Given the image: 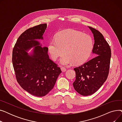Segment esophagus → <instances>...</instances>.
<instances>
[{"instance_id":"1","label":"esophagus","mask_w":122,"mask_h":122,"mask_svg":"<svg viewBox=\"0 0 122 122\" xmlns=\"http://www.w3.org/2000/svg\"><path fill=\"white\" fill-rule=\"evenodd\" d=\"M61 71H62V72H64L66 71V69L64 67H62L61 68Z\"/></svg>"}]
</instances>
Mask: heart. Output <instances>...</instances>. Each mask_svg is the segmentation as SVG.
<instances>
[{"label":"heart","instance_id":"obj_1","mask_svg":"<svg viewBox=\"0 0 122 122\" xmlns=\"http://www.w3.org/2000/svg\"><path fill=\"white\" fill-rule=\"evenodd\" d=\"M93 46V40L91 36L69 29L62 30L56 35L55 39L48 44V51L53 61H56L64 52L60 59L63 65H71L74 63L80 65L89 58Z\"/></svg>","mask_w":122,"mask_h":122}]
</instances>
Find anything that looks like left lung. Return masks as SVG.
<instances>
[{
    "label": "left lung",
    "mask_w": 122,
    "mask_h": 122,
    "mask_svg": "<svg viewBox=\"0 0 122 122\" xmlns=\"http://www.w3.org/2000/svg\"><path fill=\"white\" fill-rule=\"evenodd\" d=\"M93 34L94 58L74 69L76 80L73 82L75 90L87 96L95 92L104 84L109 72L111 50L109 45L98 30L89 27Z\"/></svg>",
    "instance_id": "1"
}]
</instances>
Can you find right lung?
I'll return each instance as SVG.
<instances>
[{"instance_id": "obj_1", "label": "right lung", "mask_w": 122, "mask_h": 122, "mask_svg": "<svg viewBox=\"0 0 122 122\" xmlns=\"http://www.w3.org/2000/svg\"><path fill=\"white\" fill-rule=\"evenodd\" d=\"M46 24L38 25L25 30L20 36L12 52V63L18 84L30 94L38 97L47 94L53 89L60 68L49 57L48 48L41 47L36 40L43 39ZM35 47L33 54L26 50Z\"/></svg>"}]
</instances>
